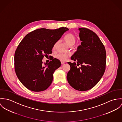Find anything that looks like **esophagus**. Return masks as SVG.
I'll list each match as a JSON object with an SVG mask.
<instances>
[{
    "label": "esophagus",
    "instance_id": "1",
    "mask_svg": "<svg viewBox=\"0 0 122 122\" xmlns=\"http://www.w3.org/2000/svg\"><path fill=\"white\" fill-rule=\"evenodd\" d=\"M65 64V62H61V65H64Z\"/></svg>",
    "mask_w": 122,
    "mask_h": 122
}]
</instances>
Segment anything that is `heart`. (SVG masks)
I'll list each match as a JSON object with an SVG mask.
<instances>
[{"mask_svg":"<svg viewBox=\"0 0 122 122\" xmlns=\"http://www.w3.org/2000/svg\"><path fill=\"white\" fill-rule=\"evenodd\" d=\"M64 40L70 46L73 45L76 41L75 36L72 34H68L64 37ZM58 41H56L55 43L53 45V49H55L58 44ZM69 55L65 53H59L56 55V58L61 61H65L67 59Z\"/></svg>","mask_w":122,"mask_h":122,"instance_id":"b5f03b06","label":"heart"}]
</instances>
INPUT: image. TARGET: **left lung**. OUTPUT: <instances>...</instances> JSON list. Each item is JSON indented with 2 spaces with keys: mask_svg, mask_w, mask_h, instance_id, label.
<instances>
[{
  "mask_svg": "<svg viewBox=\"0 0 122 122\" xmlns=\"http://www.w3.org/2000/svg\"><path fill=\"white\" fill-rule=\"evenodd\" d=\"M79 30L81 45L71 56V59L77 63L68 62L71 69L67 79L73 88L85 91L95 86L102 77L106 68V52L95 32L84 27ZM76 65H81V67L77 68Z\"/></svg>",
  "mask_w": 122,
  "mask_h": 122,
  "instance_id": "1",
  "label": "left lung"
}]
</instances>
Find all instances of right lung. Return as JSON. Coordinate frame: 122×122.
<instances>
[{
	"label": "right lung",
	"mask_w": 122,
	"mask_h": 122,
	"mask_svg": "<svg viewBox=\"0 0 122 122\" xmlns=\"http://www.w3.org/2000/svg\"><path fill=\"white\" fill-rule=\"evenodd\" d=\"M68 30L64 27L36 29L27 35L20 43L14 54L15 71L19 81L28 89L41 92L50 86L53 73L61 63L53 58L43 66L42 60L44 56L52 53L55 43Z\"/></svg>",
	"instance_id": "right-lung-1"
}]
</instances>
